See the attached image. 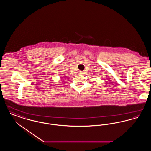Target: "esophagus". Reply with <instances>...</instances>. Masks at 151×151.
<instances>
[{
  "label": "esophagus",
  "instance_id": "esophagus-1",
  "mask_svg": "<svg viewBox=\"0 0 151 151\" xmlns=\"http://www.w3.org/2000/svg\"><path fill=\"white\" fill-rule=\"evenodd\" d=\"M84 72H83V71H80V74H81V75H82V74H84Z\"/></svg>",
  "mask_w": 151,
  "mask_h": 151
}]
</instances>
